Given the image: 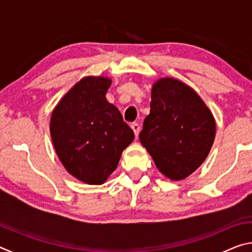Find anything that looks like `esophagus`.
I'll list each match as a JSON object with an SVG mask.
<instances>
[{"label": "esophagus", "mask_w": 252, "mask_h": 252, "mask_svg": "<svg viewBox=\"0 0 252 252\" xmlns=\"http://www.w3.org/2000/svg\"><path fill=\"white\" fill-rule=\"evenodd\" d=\"M131 129L133 130V132H134V135H135V138H138V135H139V132H140V126L138 125V123H132V125H131Z\"/></svg>", "instance_id": "obj_1"}]
</instances>
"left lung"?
<instances>
[{"instance_id":"8db88e82","label":"left lung","mask_w":252,"mask_h":252,"mask_svg":"<svg viewBox=\"0 0 252 252\" xmlns=\"http://www.w3.org/2000/svg\"><path fill=\"white\" fill-rule=\"evenodd\" d=\"M216 121L193 89L172 78L158 80L140 141L159 171L182 180L203 163L213 144Z\"/></svg>"}]
</instances>
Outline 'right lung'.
<instances>
[{
	"instance_id": "1",
	"label": "right lung",
	"mask_w": 252,
	"mask_h": 252,
	"mask_svg": "<svg viewBox=\"0 0 252 252\" xmlns=\"http://www.w3.org/2000/svg\"><path fill=\"white\" fill-rule=\"evenodd\" d=\"M111 80L85 76L55 106L50 133L66 171L88 185H102L117 169L134 133L105 99Z\"/></svg>"
}]
</instances>
